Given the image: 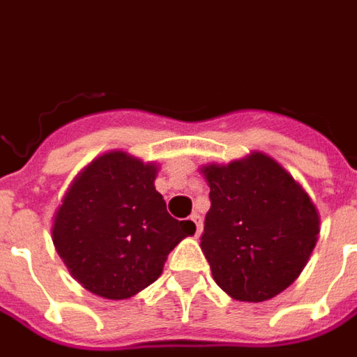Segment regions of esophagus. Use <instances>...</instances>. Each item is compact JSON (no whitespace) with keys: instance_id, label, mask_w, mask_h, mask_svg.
<instances>
[{"instance_id":"34e87169","label":"esophagus","mask_w":357,"mask_h":357,"mask_svg":"<svg viewBox=\"0 0 357 357\" xmlns=\"http://www.w3.org/2000/svg\"><path fill=\"white\" fill-rule=\"evenodd\" d=\"M192 223H194V227H196V235H200L202 233V220H200V215L198 213H192Z\"/></svg>"}]
</instances>
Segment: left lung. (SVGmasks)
<instances>
[{"instance_id":"left-lung-1","label":"left lung","mask_w":357,"mask_h":357,"mask_svg":"<svg viewBox=\"0 0 357 357\" xmlns=\"http://www.w3.org/2000/svg\"><path fill=\"white\" fill-rule=\"evenodd\" d=\"M211 208L200 247L215 284L239 301H266L294 284L314 249L319 213L268 155L208 165Z\"/></svg>"}]
</instances>
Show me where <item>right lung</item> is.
Wrapping results in <instances>:
<instances>
[{"mask_svg":"<svg viewBox=\"0 0 357 357\" xmlns=\"http://www.w3.org/2000/svg\"><path fill=\"white\" fill-rule=\"evenodd\" d=\"M155 165L124 151L95 159L73 181L52 227L56 250L91 294L126 299L153 284L190 220L169 215L155 190Z\"/></svg>","mask_w":357,"mask_h":357,"instance_id":"1","label":"right lung"}]
</instances>
